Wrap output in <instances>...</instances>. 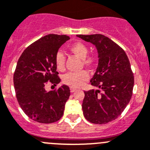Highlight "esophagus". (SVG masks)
Masks as SVG:
<instances>
[{
  "label": "esophagus",
  "mask_w": 150,
  "mask_h": 150,
  "mask_svg": "<svg viewBox=\"0 0 150 150\" xmlns=\"http://www.w3.org/2000/svg\"><path fill=\"white\" fill-rule=\"evenodd\" d=\"M75 90H76V89H74V88H70V92H75Z\"/></svg>",
  "instance_id": "obj_1"
}]
</instances>
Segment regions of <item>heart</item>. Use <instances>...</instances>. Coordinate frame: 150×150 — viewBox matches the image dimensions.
I'll return each mask as SVG.
<instances>
[{
	"label": "heart",
	"mask_w": 150,
	"mask_h": 150,
	"mask_svg": "<svg viewBox=\"0 0 150 150\" xmlns=\"http://www.w3.org/2000/svg\"><path fill=\"white\" fill-rule=\"evenodd\" d=\"M69 50L76 57L81 59L84 67L93 68L96 64V57L93 54L87 55L89 52L87 46L82 42H75L69 47ZM54 64L56 68L59 71H64L65 69V57L61 52H58L54 57ZM89 79V74L86 71H81L78 73H67L63 77V83L72 88L81 86L84 82Z\"/></svg>",
	"instance_id": "b5f03b06"
}]
</instances>
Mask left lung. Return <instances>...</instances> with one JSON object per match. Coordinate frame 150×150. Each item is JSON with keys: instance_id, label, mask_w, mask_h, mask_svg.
<instances>
[{"instance_id": "1", "label": "left lung", "mask_w": 150, "mask_h": 150, "mask_svg": "<svg viewBox=\"0 0 150 150\" xmlns=\"http://www.w3.org/2000/svg\"><path fill=\"white\" fill-rule=\"evenodd\" d=\"M77 36L96 46L99 58L90 81L98 89L84 92L83 115L93 124H107L123 112L132 98L134 76L129 61L121 47L103 35Z\"/></svg>"}]
</instances>
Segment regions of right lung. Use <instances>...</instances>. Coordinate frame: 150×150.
I'll return each instance as SVG.
<instances>
[{"instance_id": "obj_1", "label": "right lung", "mask_w": 150, "mask_h": 150, "mask_svg": "<svg viewBox=\"0 0 150 150\" xmlns=\"http://www.w3.org/2000/svg\"><path fill=\"white\" fill-rule=\"evenodd\" d=\"M69 36L50 34L29 45L18 59L13 81L17 100L25 114L33 121L51 124L61 119L70 96L68 86L47 92L45 86L61 81L54 57Z\"/></svg>"}]
</instances>
